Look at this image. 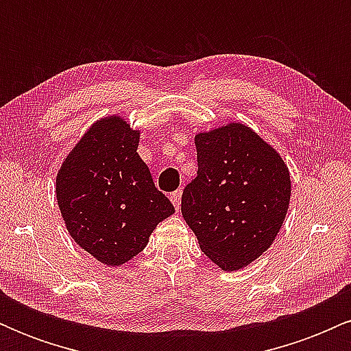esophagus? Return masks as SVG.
Instances as JSON below:
<instances>
[{
  "mask_svg": "<svg viewBox=\"0 0 351 351\" xmlns=\"http://www.w3.org/2000/svg\"><path fill=\"white\" fill-rule=\"evenodd\" d=\"M170 199H171L173 206H175L176 209H180V206H181V189H176V191L170 193Z\"/></svg>",
  "mask_w": 351,
  "mask_h": 351,
  "instance_id": "obj_1",
  "label": "esophagus"
}]
</instances>
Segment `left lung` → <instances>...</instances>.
I'll return each mask as SVG.
<instances>
[{
    "mask_svg": "<svg viewBox=\"0 0 351 351\" xmlns=\"http://www.w3.org/2000/svg\"><path fill=\"white\" fill-rule=\"evenodd\" d=\"M198 176L181 196V215L201 251L237 271L267 251L291 201L287 165L243 123L195 136Z\"/></svg>",
    "mask_w": 351,
    "mask_h": 351,
    "instance_id": "left-lung-1",
    "label": "left lung"
}]
</instances>
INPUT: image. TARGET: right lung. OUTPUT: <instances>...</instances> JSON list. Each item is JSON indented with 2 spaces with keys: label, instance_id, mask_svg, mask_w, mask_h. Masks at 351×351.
<instances>
[{
  "label": "right lung",
  "instance_id": "right-lung-1",
  "mask_svg": "<svg viewBox=\"0 0 351 351\" xmlns=\"http://www.w3.org/2000/svg\"><path fill=\"white\" fill-rule=\"evenodd\" d=\"M140 132L119 115L99 120L64 160L56 196L72 239L107 265L142 252L175 213L136 153Z\"/></svg>",
  "mask_w": 351,
  "mask_h": 351
}]
</instances>
